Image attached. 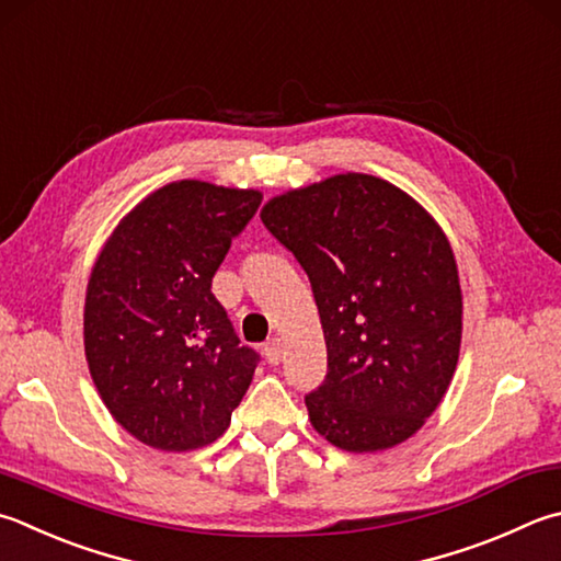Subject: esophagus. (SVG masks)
Listing matches in <instances>:
<instances>
[{
    "label": "esophagus",
    "mask_w": 561,
    "mask_h": 561,
    "mask_svg": "<svg viewBox=\"0 0 561 561\" xmlns=\"http://www.w3.org/2000/svg\"><path fill=\"white\" fill-rule=\"evenodd\" d=\"M263 354H266V358H268V364H280L283 362V344H280V340H271V342H266V346H263Z\"/></svg>",
    "instance_id": "34e87169"
}]
</instances>
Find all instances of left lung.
I'll return each mask as SVG.
<instances>
[{"label":"left lung","mask_w":561,"mask_h":561,"mask_svg":"<svg viewBox=\"0 0 561 561\" xmlns=\"http://www.w3.org/2000/svg\"><path fill=\"white\" fill-rule=\"evenodd\" d=\"M261 221L308 273L327 376L305 396L312 427L380 451L425 425L461 346V288L445 231L403 190L346 173L273 197Z\"/></svg>","instance_id":"8db88e82"}]
</instances>
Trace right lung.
Here are the masks:
<instances>
[{
	"mask_svg": "<svg viewBox=\"0 0 561 561\" xmlns=\"http://www.w3.org/2000/svg\"><path fill=\"white\" fill-rule=\"evenodd\" d=\"M259 190L178 181L141 199L100 251L84 356L112 417L144 445L190 451L225 435L256 371L213 278Z\"/></svg>",
	"mask_w": 561,
	"mask_h": 561,
	"instance_id": "add662e5",
	"label": "right lung"
}]
</instances>
